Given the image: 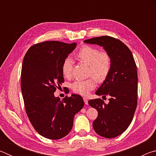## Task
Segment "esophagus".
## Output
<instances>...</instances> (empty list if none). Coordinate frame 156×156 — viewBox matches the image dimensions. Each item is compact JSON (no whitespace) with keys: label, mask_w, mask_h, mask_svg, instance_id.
Masks as SVG:
<instances>
[{"label":"esophagus","mask_w":156,"mask_h":156,"mask_svg":"<svg viewBox=\"0 0 156 156\" xmlns=\"http://www.w3.org/2000/svg\"><path fill=\"white\" fill-rule=\"evenodd\" d=\"M83 100H84V104L88 105V99L86 97H83Z\"/></svg>","instance_id":"1"}]
</instances>
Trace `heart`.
<instances>
[{
	"label": "heart",
	"instance_id": "obj_1",
	"mask_svg": "<svg viewBox=\"0 0 156 156\" xmlns=\"http://www.w3.org/2000/svg\"><path fill=\"white\" fill-rule=\"evenodd\" d=\"M76 58L79 61L88 65L87 74L93 76L73 82L72 89L76 94L86 96L96 87V79L102 83L109 75L112 67V56L107 51H100L97 47L84 44L78 50ZM61 69L64 77L70 78L73 72V60L69 58L64 60Z\"/></svg>",
	"mask_w": 156,
	"mask_h": 156
}]
</instances>
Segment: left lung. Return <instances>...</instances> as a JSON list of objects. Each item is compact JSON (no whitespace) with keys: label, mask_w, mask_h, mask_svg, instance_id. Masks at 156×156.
<instances>
[{"label":"left lung","mask_w":156,"mask_h":156,"mask_svg":"<svg viewBox=\"0 0 156 156\" xmlns=\"http://www.w3.org/2000/svg\"><path fill=\"white\" fill-rule=\"evenodd\" d=\"M84 42L103 47L112 56L111 72L96 92L98 96H109V102L105 104L97 98L89 100L88 103L98 113L93 122L95 131L105 138H115L130 125L137 107L138 73L135 60L128 47L113 37H96Z\"/></svg>","instance_id":"8db88e82"}]
</instances>
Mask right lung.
Segmentation results:
<instances>
[{
	"label": "right lung",
	"mask_w": 156,
	"mask_h": 156,
	"mask_svg": "<svg viewBox=\"0 0 156 156\" xmlns=\"http://www.w3.org/2000/svg\"><path fill=\"white\" fill-rule=\"evenodd\" d=\"M76 43L52 41L34 44L26 53L21 70V91L30 122L44 138L58 140L72 130L73 118L84 106L82 96L62 100L54 93L64 83L61 66Z\"/></svg>",
	"instance_id": "right-lung-1"
}]
</instances>
